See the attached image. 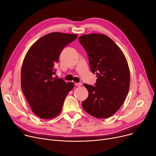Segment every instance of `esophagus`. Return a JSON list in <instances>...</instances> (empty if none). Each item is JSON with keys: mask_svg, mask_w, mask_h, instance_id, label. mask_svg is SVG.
Returning <instances> with one entry per match:
<instances>
[{"mask_svg": "<svg viewBox=\"0 0 156 156\" xmlns=\"http://www.w3.org/2000/svg\"><path fill=\"white\" fill-rule=\"evenodd\" d=\"M75 85L76 87H81V85H82V83H76Z\"/></svg>", "mask_w": 156, "mask_h": 156, "instance_id": "34e87169", "label": "esophagus"}]
</instances>
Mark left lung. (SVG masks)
Wrapping results in <instances>:
<instances>
[{
    "instance_id": "obj_1",
    "label": "left lung",
    "mask_w": 156,
    "mask_h": 156,
    "mask_svg": "<svg viewBox=\"0 0 156 156\" xmlns=\"http://www.w3.org/2000/svg\"><path fill=\"white\" fill-rule=\"evenodd\" d=\"M78 40L87 51L92 73L97 77L95 86L84 83L88 96L82 107L97 118H108L121 107L128 93L130 75L126 59L105 35H83Z\"/></svg>"
}]
</instances>
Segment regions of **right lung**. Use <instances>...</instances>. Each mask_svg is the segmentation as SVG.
I'll list each match as a JSON object with an SVG mask.
<instances>
[{"mask_svg": "<svg viewBox=\"0 0 156 156\" xmlns=\"http://www.w3.org/2000/svg\"><path fill=\"white\" fill-rule=\"evenodd\" d=\"M77 38L76 34L54 32L39 38L29 48L23 62L22 91L31 109L39 118L49 119L61 112L65 98L74 87L54 77L55 64L63 48Z\"/></svg>", "mask_w": 156, "mask_h": 156, "instance_id": "add662e5", "label": "right lung"}]
</instances>
